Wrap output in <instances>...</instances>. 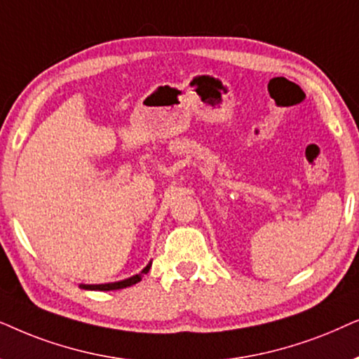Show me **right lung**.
<instances>
[{"mask_svg":"<svg viewBox=\"0 0 359 359\" xmlns=\"http://www.w3.org/2000/svg\"><path fill=\"white\" fill-rule=\"evenodd\" d=\"M151 264L152 261H149V264H147L144 269H142L140 274L136 276H131L128 277V279H123V280H118V283H108V284H80V287L85 289V290H118V289H124V287H130V285H135L140 283L142 279V274H147L151 269Z\"/></svg>","mask_w":359,"mask_h":359,"instance_id":"obj_1","label":"right lung"}]
</instances>
